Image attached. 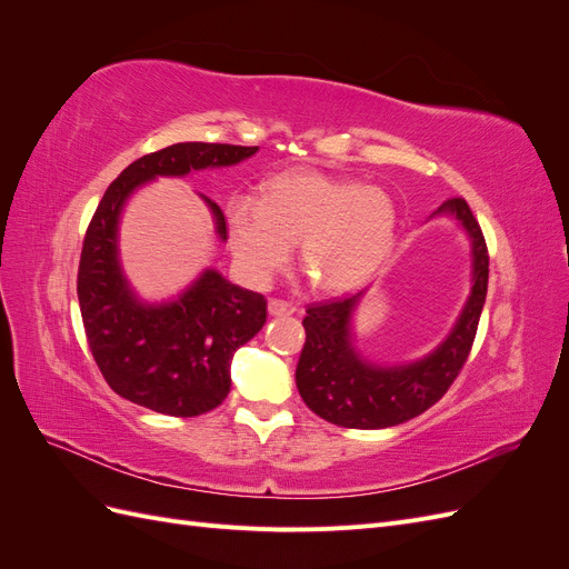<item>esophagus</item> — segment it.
<instances>
[{
	"instance_id": "34e87169",
	"label": "esophagus",
	"mask_w": 569,
	"mask_h": 569,
	"mask_svg": "<svg viewBox=\"0 0 569 569\" xmlns=\"http://www.w3.org/2000/svg\"><path fill=\"white\" fill-rule=\"evenodd\" d=\"M268 313H270L272 318L291 316V313H297V306H291V303L280 301V299H270V301H268Z\"/></svg>"
}]
</instances>
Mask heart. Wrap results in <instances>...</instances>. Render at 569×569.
<instances>
[{"mask_svg": "<svg viewBox=\"0 0 569 569\" xmlns=\"http://www.w3.org/2000/svg\"><path fill=\"white\" fill-rule=\"evenodd\" d=\"M396 206L382 187L311 168L258 187V203L226 206L228 242L242 278L263 287L299 244V268L325 295H349L380 270L396 239Z\"/></svg>", "mask_w": 569, "mask_h": 569, "instance_id": "heart-1", "label": "heart"}]
</instances>
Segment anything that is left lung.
I'll list each match as a JSON object with an SVG mask.
<instances>
[{"mask_svg":"<svg viewBox=\"0 0 569 569\" xmlns=\"http://www.w3.org/2000/svg\"><path fill=\"white\" fill-rule=\"evenodd\" d=\"M439 216L453 218L468 237L472 270L468 301L437 349L396 366L375 363L360 353L353 316L368 289L306 311V343L297 366V387L306 406L322 420L351 429H385L418 418L449 391L468 360L487 301L489 253L465 199L443 201L429 220Z\"/></svg>","mask_w":569,"mask_h":569,"instance_id":"8db88e82","label":"left lung"}]
</instances>
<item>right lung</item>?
<instances>
[{"label":"right lung","mask_w":569,"mask_h":569,"mask_svg":"<svg viewBox=\"0 0 569 569\" xmlns=\"http://www.w3.org/2000/svg\"><path fill=\"white\" fill-rule=\"evenodd\" d=\"M258 147L180 142L130 163L107 189L84 234L78 301L90 351L109 387L161 416L194 418L226 401L230 363L266 325V299L203 268L178 297L147 301L120 261V216L130 197L159 178L228 168L251 159ZM209 206L216 237L228 239L226 216Z\"/></svg>","instance_id":"1"}]
</instances>
